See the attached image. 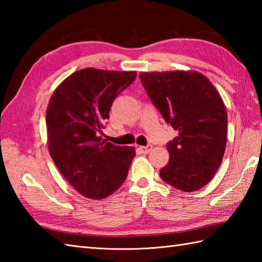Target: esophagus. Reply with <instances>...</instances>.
<instances>
[{
	"label": "esophagus",
	"instance_id": "obj_1",
	"mask_svg": "<svg viewBox=\"0 0 262 262\" xmlns=\"http://www.w3.org/2000/svg\"><path fill=\"white\" fill-rule=\"evenodd\" d=\"M152 148H153V146L152 145H147V146H140L138 147V149H140L141 152H143V153H149L152 151Z\"/></svg>",
	"mask_w": 262,
	"mask_h": 262
}]
</instances>
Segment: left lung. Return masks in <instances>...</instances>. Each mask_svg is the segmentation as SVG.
<instances>
[{"label":"left lung","instance_id":"8db88e82","mask_svg":"<svg viewBox=\"0 0 262 262\" xmlns=\"http://www.w3.org/2000/svg\"><path fill=\"white\" fill-rule=\"evenodd\" d=\"M141 82L164 120L178 132L166 144L169 163L162 180L181 191L199 190L223 161L227 113L211 82L196 71L144 72Z\"/></svg>","mask_w":262,"mask_h":262}]
</instances>
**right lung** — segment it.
<instances>
[{
  "label": "right lung",
  "instance_id": "add662e5",
  "mask_svg": "<svg viewBox=\"0 0 262 262\" xmlns=\"http://www.w3.org/2000/svg\"><path fill=\"white\" fill-rule=\"evenodd\" d=\"M135 71L83 69L60 83L46 111L49 154L82 196L103 199L126 180L135 147L102 137L115 98L134 82Z\"/></svg>",
  "mask_w": 262,
  "mask_h": 262
}]
</instances>
